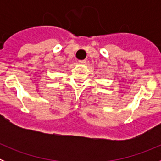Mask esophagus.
<instances>
[{
	"mask_svg": "<svg viewBox=\"0 0 161 161\" xmlns=\"http://www.w3.org/2000/svg\"><path fill=\"white\" fill-rule=\"evenodd\" d=\"M79 64H86V60L85 59H84V60H80Z\"/></svg>",
	"mask_w": 161,
	"mask_h": 161,
	"instance_id": "esophagus-1",
	"label": "esophagus"
}]
</instances>
